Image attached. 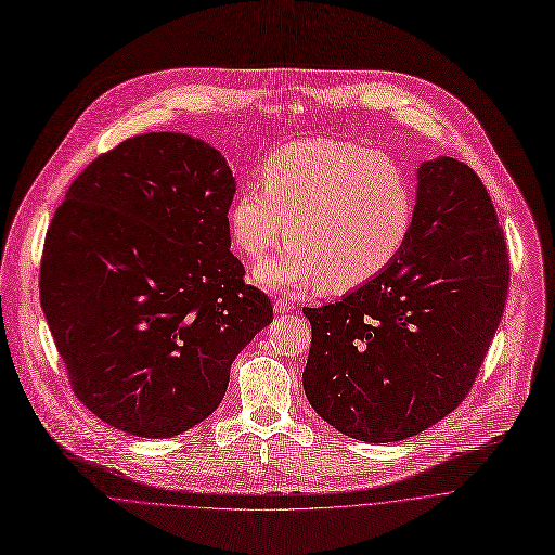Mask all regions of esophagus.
I'll return each instance as SVG.
<instances>
[{
    "mask_svg": "<svg viewBox=\"0 0 555 555\" xmlns=\"http://www.w3.org/2000/svg\"><path fill=\"white\" fill-rule=\"evenodd\" d=\"M273 310H275V314H288V312L293 310V304L286 301V299H278V301L273 304Z\"/></svg>",
    "mask_w": 555,
    "mask_h": 555,
    "instance_id": "obj_1",
    "label": "esophagus"
}]
</instances>
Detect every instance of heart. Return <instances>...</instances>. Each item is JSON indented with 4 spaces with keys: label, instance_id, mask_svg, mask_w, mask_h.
<instances>
[{
    "label": "heart",
    "instance_id": "obj_1",
    "mask_svg": "<svg viewBox=\"0 0 555 555\" xmlns=\"http://www.w3.org/2000/svg\"><path fill=\"white\" fill-rule=\"evenodd\" d=\"M260 184L236 194L228 218L234 243L254 260L288 228L291 243L254 271L271 291L299 293L323 282L339 293L359 288L393 264L413 228L406 172L389 155L352 142H288L262 162Z\"/></svg>",
    "mask_w": 555,
    "mask_h": 555
}]
</instances>
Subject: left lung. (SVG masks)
<instances>
[{
    "mask_svg": "<svg viewBox=\"0 0 555 555\" xmlns=\"http://www.w3.org/2000/svg\"><path fill=\"white\" fill-rule=\"evenodd\" d=\"M507 284V247L481 179L453 157L422 162L413 228L393 264L335 304L304 308L310 406L370 444L426 430L470 391Z\"/></svg>",
    "mask_w": 555,
    "mask_h": 555,
    "instance_id": "left-lung-1",
    "label": "left lung"
}]
</instances>
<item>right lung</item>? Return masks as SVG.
I'll use <instances>...</instances> for the list:
<instances>
[{"label":"right lung","instance_id":"add662e5","mask_svg":"<svg viewBox=\"0 0 555 555\" xmlns=\"http://www.w3.org/2000/svg\"><path fill=\"white\" fill-rule=\"evenodd\" d=\"M234 194L223 155L170 131L93 159L56 209L41 308L74 393L108 426L149 439L196 426L273 321L230 251Z\"/></svg>","mask_w":555,"mask_h":555}]
</instances>
